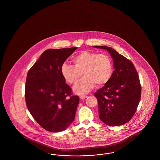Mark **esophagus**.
Segmentation results:
<instances>
[{
	"label": "esophagus",
	"instance_id": "esophagus-1",
	"mask_svg": "<svg viewBox=\"0 0 160 160\" xmlns=\"http://www.w3.org/2000/svg\"><path fill=\"white\" fill-rule=\"evenodd\" d=\"M87 97H88V96L84 95H80V99H84V98H86Z\"/></svg>",
	"mask_w": 160,
	"mask_h": 160
}]
</instances>
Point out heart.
<instances>
[{"instance_id": "obj_1", "label": "heart", "mask_w": 160, "mask_h": 160, "mask_svg": "<svg viewBox=\"0 0 160 160\" xmlns=\"http://www.w3.org/2000/svg\"><path fill=\"white\" fill-rule=\"evenodd\" d=\"M74 65L64 63L61 67V74L69 84L76 83L73 89L77 94L88 93L96 84L99 87L106 84L113 73V62L106 54H99L88 50L83 51L73 58Z\"/></svg>"}]
</instances>
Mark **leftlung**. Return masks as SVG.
<instances>
[{
	"label": "left lung",
	"mask_w": 160,
	"mask_h": 160,
	"mask_svg": "<svg viewBox=\"0 0 160 160\" xmlns=\"http://www.w3.org/2000/svg\"><path fill=\"white\" fill-rule=\"evenodd\" d=\"M95 47L108 51L113 58L114 69L110 80L94 93L98 102L99 119L109 126L122 125L135 114L141 98L137 70L131 61L112 48Z\"/></svg>",
	"instance_id": "8db88e82"
}]
</instances>
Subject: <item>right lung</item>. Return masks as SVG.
Returning a JSON list of instances; mask_svg holds the SVG:
<instances>
[{"mask_svg":"<svg viewBox=\"0 0 160 160\" xmlns=\"http://www.w3.org/2000/svg\"><path fill=\"white\" fill-rule=\"evenodd\" d=\"M77 48L48 49L29 70L25 85L27 107L44 129L56 132L67 129L75 118L79 97L61 74V67Z\"/></svg>","mask_w":160,"mask_h":160,"instance_id":"right-lung-1","label":"right lung"}]
</instances>
